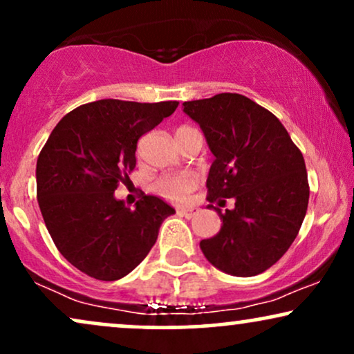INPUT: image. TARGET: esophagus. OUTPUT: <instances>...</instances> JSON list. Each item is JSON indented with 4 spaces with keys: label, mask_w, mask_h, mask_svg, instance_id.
Masks as SVG:
<instances>
[{
    "label": "esophagus",
    "mask_w": 354,
    "mask_h": 354,
    "mask_svg": "<svg viewBox=\"0 0 354 354\" xmlns=\"http://www.w3.org/2000/svg\"><path fill=\"white\" fill-rule=\"evenodd\" d=\"M194 214H196V210L192 209V207H181V209H178V216H181V217L191 218V217H194Z\"/></svg>",
    "instance_id": "34e87169"
}]
</instances>
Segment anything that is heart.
<instances>
[{
  "label": "heart",
  "mask_w": 354,
  "mask_h": 354,
  "mask_svg": "<svg viewBox=\"0 0 354 354\" xmlns=\"http://www.w3.org/2000/svg\"><path fill=\"white\" fill-rule=\"evenodd\" d=\"M186 125L178 127L176 132L186 131ZM198 186V178L194 173L189 171H180V173H165L162 176H158L151 185V191L155 192L160 198L171 201V203H183L187 199V196Z\"/></svg>",
  "instance_id": "1"
}]
</instances>
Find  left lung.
<instances>
[{
    "label": "left lung",
    "mask_w": 354,
    "mask_h": 354,
    "mask_svg": "<svg viewBox=\"0 0 354 354\" xmlns=\"http://www.w3.org/2000/svg\"><path fill=\"white\" fill-rule=\"evenodd\" d=\"M183 106L216 156L209 207L236 199L232 211L214 208L222 227L201 240V250L227 274L257 276L283 258L306 217L310 189L302 151L274 114L243 95L221 93Z\"/></svg>",
    "instance_id": "1"
}]
</instances>
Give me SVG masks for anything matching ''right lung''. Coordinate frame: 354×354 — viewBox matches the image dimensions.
<instances>
[{"instance_id":"1","label":"right lung","mask_w":354,"mask_h":354,"mask_svg":"<svg viewBox=\"0 0 354 354\" xmlns=\"http://www.w3.org/2000/svg\"><path fill=\"white\" fill-rule=\"evenodd\" d=\"M180 102L101 100L70 111L40 150L37 201L53 243L75 268L100 281L129 274L144 259L162 222L174 214L142 196L136 209L114 198L136 168L137 142Z\"/></svg>"}]
</instances>
